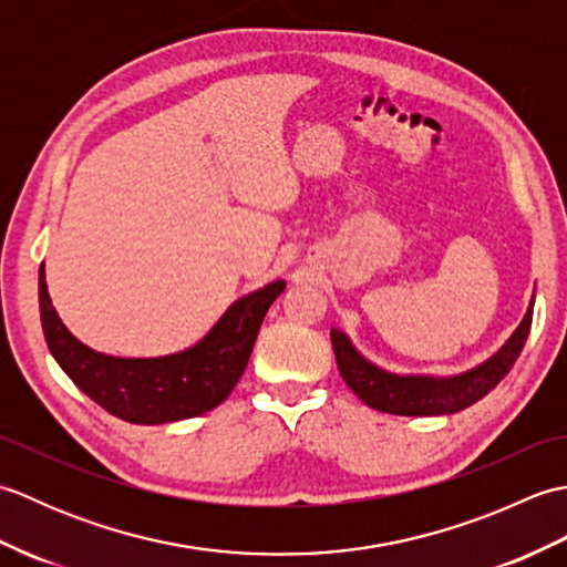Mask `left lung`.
I'll return each instance as SVG.
<instances>
[{"label": "left lung", "mask_w": 567, "mask_h": 567, "mask_svg": "<svg viewBox=\"0 0 567 567\" xmlns=\"http://www.w3.org/2000/svg\"><path fill=\"white\" fill-rule=\"evenodd\" d=\"M532 319L534 299L519 327L495 355L485 360L483 365L453 378L394 375V372L372 365L370 360L360 355L351 339L339 329H331V343L341 378L368 406L400 416H441L455 414L483 400L489 390H495L507 378L528 339V331H532Z\"/></svg>", "instance_id": "1"}]
</instances>
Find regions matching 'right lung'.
<instances>
[{
  "mask_svg": "<svg viewBox=\"0 0 567 567\" xmlns=\"http://www.w3.org/2000/svg\"><path fill=\"white\" fill-rule=\"evenodd\" d=\"M285 290L275 280L224 311L214 329L187 351L161 358H114L92 351L60 321L39 270V307L45 343L58 365L106 412L128 424H167L219 406L244 375L270 305Z\"/></svg>",
  "mask_w": 567,
  "mask_h": 567,
  "instance_id": "add662e5",
  "label": "right lung"
}]
</instances>
